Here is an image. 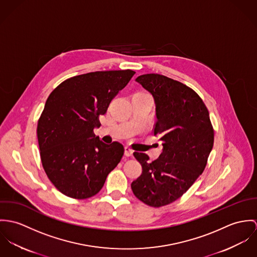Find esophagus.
<instances>
[{
    "mask_svg": "<svg viewBox=\"0 0 257 257\" xmlns=\"http://www.w3.org/2000/svg\"><path fill=\"white\" fill-rule=\"evenodd\" d=\"M133 155V151L129 147H125V156L126 157H131Z\"/></svg>",
    "mask_w": 257,
    "mask_h": 257,
    "instance_id": "1",
    "label": "esophagus"
}]
</instances>
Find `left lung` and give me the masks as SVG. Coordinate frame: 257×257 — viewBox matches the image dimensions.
Listing matches in <instances>:
<instances>
[{"label": "left lung", "instance_id": "8db88e82", "mask_svg": "<svg viewBox=\"0 0 257 257\" xmlns=\"http://www.w3.org/2000/svg\"><path fill=\"white\" fill-rule=\"evenodd\" d=\"M136 81L156 102L154 135L160 136L163 153L153 161L144 153L133 155L142 174L132 182L134 195L159 208L180 198L202 174L214 145V129L202 98L191 87L159 74Z\"/></svg>", "mask_w": 257, "mask_h": 257}]
</instances>
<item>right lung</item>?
<instances>
[{
  "instance_id": "obj_1",
  "label": "right lung",
  "mask_w": 257,
  "mask_h": 257,
  "mask_svg": "<svg viewBox=\"0 0 257 257\" xmlns=\"http://www.w3.org/2000/svg\"><path fill=\"white\" fill-rule=\"evenodd\" d=\"M132 70L97 71L67 79L50 93L37 122L42 167L53 185L74 199L94 196L120 163L124 147L94 135Z\"/></svg>"
}]
</instances>
